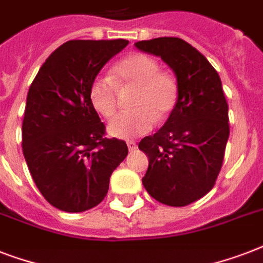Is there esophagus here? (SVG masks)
Wrapping results in <instances>:
<instances>
[{
	"mask_svg": "<svg viewBox=\"0 0 263 263\" xmlns=\"http://www.w3.org/2000/svg\"><path fill=\"white\" fill-rule=\"evenodd\" d=\"M127 146H128V150L129 152H134V150H136V142H134V140H127Z\"/></svg>",
	"mask_w": 263,
	"mask_h": 263,
	"instance_id": "34e87169",
	"label": "esophagus"
}]
</instances>
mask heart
I'll return each mask as SVG.
<instances>
[{"label": "heart", "mask_w": 263, "mask_h": 263, "mask_svg": "<svg viewBox=\"0 0 263 263\" xmlns=\"http://www.w3.org/2000/svg\"><path fill=\"white\" fill-rule=\"evenodd\" d=\"M119 88H135L131 98L132 110L111 120L109 134L120 139H131L147 134L157 121H164L177 102V84L172 76L160 71V64L143 53H134L123 59L113 69V80L95 78L88 90V98L99 115L111 117L117 110Z\"/></svg>", "instance_id": "obj_1"}]
</instances>
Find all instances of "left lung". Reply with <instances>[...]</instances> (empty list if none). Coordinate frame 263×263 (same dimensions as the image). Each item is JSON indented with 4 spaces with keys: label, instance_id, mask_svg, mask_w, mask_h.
<instances>
[{
    "label": "left lung",
    "instance_id": "obj_1",
    "mask_svg": "<svg viewBox=\"0 0 263 263\" xmlns=\"http://www.w3.org/2000/svg\"><path fill=\"white\" fill-rule=\"evenodd\" d=\"M135 46L161 57L177 78V102L169 119L139 142L148 157L142 183L161 203L187 206L214 187L224 161L229 117L221 79L208 59L183 39L164 36Z\"/></svg>",
    "mask_w": 263,
    "mask_h": 263
}]
</instances>
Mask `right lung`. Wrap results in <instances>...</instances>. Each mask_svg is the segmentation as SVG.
Here are the masks:
<instances>
[{
  "label": "right lung",
  "instance_id": "obj_1",
  "mask_svg": "<svg viewBox=\"0 0 263 263\" xmlns=\"http://www.w3.org/2000/svg\"><path fill=\"white\" fill-rule=\"evenodd\" d=\"M128 45L115 41H68L43 63L27 94L23 154L35 185L54 208L79 213L95 208L128 154L88 98L92 80Z\"/></svg>",
  "mask_w": 263,
  "mask_h": 263
}]
</instances>
